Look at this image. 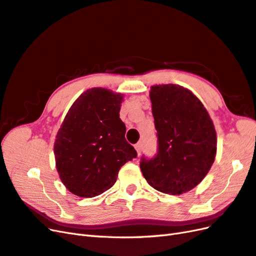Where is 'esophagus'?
<instances>
[{
  "label": "esophagus",
  "instance_id": "34e87169",
  "mask_svg": "<svg viewBox=\"0 0 256 256\" xmlns=\"http://www.w3.org/2000/svg\"><path fill=\"white\" fill-rule=\"evenodd\" d=\"M135 149H136V152H137V154H140V152H142V144L140 142H137L136 145H135Z\"/></svg>",
  "mask_w": 256,
  "mask_h": 256
}]
</instances>
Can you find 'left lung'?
Returning <instances> with one entry per match:
<instances>
[{
    "label": "left lung",
    "instance_id": "left-lung-1",
    "mask_svg": "<svg viewBox=\"0 0 256 256\" xmlns=\"http://www.w3.org/2000/svg\"><path fill=\"white\" fill-rule=\"evenodd\" d=\"M149 96L158 152L152 159L142 156V175L161 192H187L206 178L214 162V124L198 97L180 85H154Z\"/></svg>",
    "mask_w": 256,
    "mask_h": 256
}]
</instances>
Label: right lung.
Masks as SVG:
<instances>
[{
	"label": "right lung",
	"instance_id": "obj_1",
	"mask_svg": "<svg viewBox=\"0 0 256 256\" xmlns=\"http://www.w3.org/2000/svg\"><path fill=\"white\" fill-rule=\"evenodd\" d=\"M122 100V94L107 88L85 90L58 130L56 168L62 184L76 196L93 198L108 190L121 166L137 156L120 119Z\"/></svg>",
	"mask_w": 256,
	"mask_h": 256
}]
</instances>
